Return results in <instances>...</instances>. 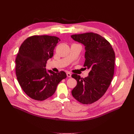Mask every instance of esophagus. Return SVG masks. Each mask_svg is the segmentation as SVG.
<instances>
[{
	"label": "esophagus",
	"mask_w": 134,
	"mask_h": 134,
	"mask_svg": "<svg viewBox=\"0 0 134 134\" xmlns=\"http://www.w3.org/2000/svg\"><path fill=\"white\" fill-rule=\"evenodd\" d=\"M66 74H67V76H68V77H71V74H70V72H67Z\"/></svg>",
	"instance_id": "1"
}]
</instances>
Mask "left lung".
I'll use <instances>...</instances> for the list:
<instances>
[{"mask_svg":"<svg viewBox=\"0 0 134 134\" xmlns=\"http://www.w3.org/2000/svg\"><path fill=\"white\" fill-rule=\"evenodd\" d=\"M71 37L85 46L84 66L90 70L84 79L72 74L77 83L71 94L80 103L92 104L103 96L110 85L114 74L115 53L110 42L97 33L87 32Z\"/></svg>","mask_w":134,"mask_h":134,"instance_id":"left-lung-1","label":"left lung"}]
</instances>
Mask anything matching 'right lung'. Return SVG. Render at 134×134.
<instances>
[{
	"instance_id": "add662e5",
	"label": "right lung",
	"mask_w": 134,
	"mask_h": 134,
	"mask_svg": "<svg viewBox=\"0 0 134 134\" xmlns=\"http://www.w3.org/2000/svg\"><path fill=\"white\" fill-rule=\"evenodd\" d=\"M59 37L47 35H32L25 39L17 53L15 71L17 81L25 94L32 99L43 101L54 93L57 86L66 78L65 72L46 69Z\"/></svg>"
}]
</instances>
